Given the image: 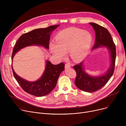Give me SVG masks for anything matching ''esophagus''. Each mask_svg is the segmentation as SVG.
Returning <instances> with one entry per match:
<instances>
[{"mask_svg": "<svg viewBox=\"0 0 126 126\" xmlns=\"http://www.w3.org/2000/svg\"><path fill=\"white\" fill-rule=\"evenodd\" d=\"M65 67L66 68H67L70 67V64H69V63L65 64Z\"/></svg>", "mask_w": 126, "mask_h": 126, "instance_id": "obj_1", "label": "esophagus"}]
</instances>
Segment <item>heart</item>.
I'll return each mask as SVG.
<instances>
[{"instance_id": "b5f03b06", "label": "heart", "mask_w": 126, "mask_h": 126, "mask_svg": "<svg viewBox=\"0 0 126 126\" xmlns=\"http://www.w3.org/2000/svg\"><path fill=\"white\" fill-rule=\"evenodd\" d=\"M92 41L91 33L83 30L71 28L61 31L55 37V43L50 45L51 52L58 58L65 56L69 52L75 61L82 60L86 55Z\"/></svg>"}]
</instances>
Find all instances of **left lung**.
I'll use <instances>...</instances> for the list:
<instances>
[{"mask_svg":"<svg viewBox=\"0 0 126 126\" xmlns=\"http://www.w3.org/2000/svg\"><path fill=\"white\" fill-rule=\"evenodd\" d=\"M94 28L95 34V43L92 50L102 46L107 47L110 53L111 65L107 71L101 76L92 77L87 74L83 68V62L74 66L77 76L75 84L80 90L88 92H95L101 89L107 84L113 75L116 59L115 45L109 31L103 26L94 23H89Z\"/></svg>","mask_w":126,"mask_h":126,"instance_id":"left-lung-1","label":"left lung"}]
</instances>
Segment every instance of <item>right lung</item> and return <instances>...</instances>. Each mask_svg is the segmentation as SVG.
<instances>
[{
	"mask_svg": "<svg viewBox=\"0 0 126 126\" xmlns=\"http://www.w3.org/2000/svg\"><path fill=\"white\" fill-rule=\"evenodd\" d=\"M59 26V24L51 25L43 29H35L22 35L13 49L12 60L18 50L26 46L36 45L48 49L50 35L51 32ZM64 67L63 62L54 65L47 60L42 77L35 82H29L20 78L15 73L13 67L12 68L14 78L23 90L30 94L40 97L48 94L55 88L60 75L64 70Z\"/></svg>",
	"mask_w": 126,
	"mask_h": 126,
	"instance_id": "1",
	"label": "right lung"
}]
</instances>
